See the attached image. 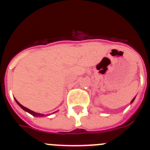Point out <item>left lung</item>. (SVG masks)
<instances>
[{"label":"left lung","mask_w":150,"mask_h":150,"mask_svg":"<svg viewBox=\"0 0 150 150\" xmlns=\"http://www.w3.org/2000/svg\"><path fill=\"white\" fill-rule=\"evenodd\" d=\"M134 99H135V98H134L132 99V101H131V103H132V102H133L134 100Z\"/></svg>","instance_id":"1"}]
</instances>
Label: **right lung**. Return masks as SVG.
<instances>
[{
    "instance_id": "1",
    "label": "right lung",
    "mask_w": 150,
    "mask_h": 150,
    "mask_svg": "<svg viewBox=\"0 0 150 150\" xmlns=\"http://www.w3.org/2000/svg\"><path fill=\"white\" fill-rule=\"evenodd\" d=\"M15 100H16V102L17 104H18V105L19 106V107H20L21 108H22V109H23L24 110L26 111V112H29V113H30V114L32 115V116H36V117H43V116H45L44 114H41V113H38V112H34V111H32V110H30L28 109L27 107H24V106H22V104H21L20 103H19V102H18V100H17L16 98H15Z\"/></svg>"
}]
</instances>
